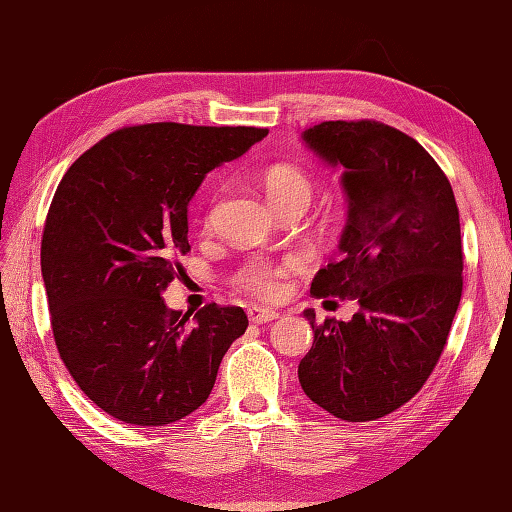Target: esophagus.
<instances>
[{"mask_svg":"<svg viewBox=\"0 0 512 512\" xmlns=\"http://www.w3.org/2000/svg\"><path fill=\"white\" fill-rule=\"evenodd\" d=\"M279 313H275V310L270 308H259V306H250L248 308V319L250 324H268L273 322V319H277Z\"/></svg>","mask_w":512,"mask_h":512,"instance_id":"1","label":"esophagus"}]
</instances>
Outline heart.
Returning <instances> with one entry per match:
<instances>
[{"mask_svg":"<svg viewBox=\"0 0 512 512\" xmlns=\"http://www.w3.org/2000/svg\"><path fill=\"white\" fill-rule=\"evenodd\" d=\"M264 188L275 208H284L288 204L308 206L313 197V182L302 168L293 164H275L266 170ZM304 264L302 257H288L284 262H273L266 257H255L246 262L237 273V284L264 299H275L284 293L286 277L290 270Z\"/></svg>","mask_w":512,"mask_h":512,"instance_id":"1","label":"heart"}]
</instances>
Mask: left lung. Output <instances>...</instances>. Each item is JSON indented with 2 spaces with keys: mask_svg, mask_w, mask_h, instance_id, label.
Masks as SVG:
<instances>
[{
  "mask_svg": "<svg viewBox=\"0 0 512 512\" xmlns=\"http://www.w3.org/2000/svg\"><path fill=\"white\" fill-rule=\"evenodd\" d=\"M304 142L344 166L348 222L339 257L310 293L355 299L350 322H315L299 384L346 422H373L413 399L433 373L464 286L459 210L448 177L422 144L382 122H322Z\"/></svg>",
  "mask_w": 512,
  "mask_h": 512,
  "instance_id": "left-lung-1",
  "label": "left lung"
}]
</instances>
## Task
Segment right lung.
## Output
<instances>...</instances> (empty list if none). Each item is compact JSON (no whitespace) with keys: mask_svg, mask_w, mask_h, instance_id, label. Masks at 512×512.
Instances as JSON below:
<instances>
[{"mask_svg":"<svg viewBox=\"0 0 512 512\" xmlns=\"http://www.w3.org/2000/svg\"><path fill=\"white\" fill-rule=\"evenodd\" d=\"M266 128L159 122L119 128L77 159L50 202L42 277L68 373L119 422L166 426L202 406L222 357L246 333L239 306L168 310L182 275L188 202L208 170Z\"/></svg>","mask_w":512,"mask_h":512,"instance_id":"1","label":"right lung"}]
</instances>
